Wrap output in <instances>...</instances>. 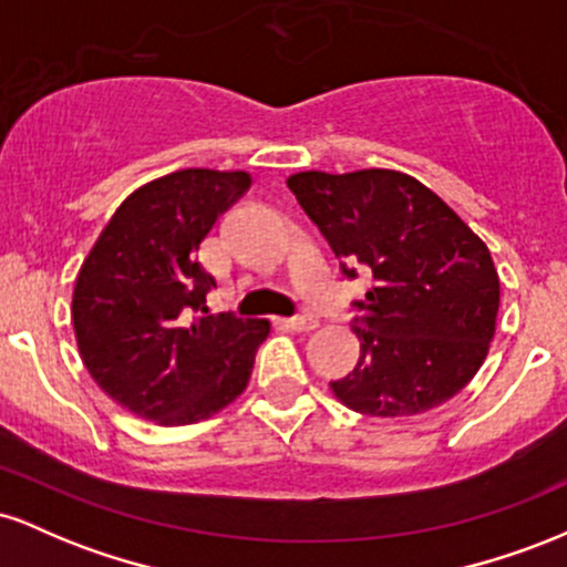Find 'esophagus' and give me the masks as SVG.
Instances as JSON below:
<instances>
[{
	"mask_svg": "<svg viewBox=\"0 0 567 567\" xmlns=\"http://www.w3.org/2000/svg\"><path fill=\"white\" fill-rule=\"evenodd\" d=\"M285 322H288L290 330H298V333L317 328V317H311V315H296V317H290V320H285Z\"/></svg>",
	"mask_w": 567,
	"mask_h": 567,
	"instance_id": "esophagus-1",
	"label": "esophagus"
}]
</instances>
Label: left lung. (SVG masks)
Here are the masks:
<instances>
[{"label": "left lung", "instance_id": "obj_1", "mask_svg": "<svg viewBox=\"0 0 567 567\" xmlns=\"http://www.w3.org/2000/svg\"><path fill=\"white\" fill-rule=\"evenodd\" d=\"M290 192L328 239L343 279L375 285L354 301L360 360L330 389L365 415L426 413L458 394L496 333L491 250L432 188L396 171L296 173Z\"/></svg>", "mask_w": 567, "mask_h": 567}]
</instances>
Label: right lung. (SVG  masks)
<instances>
[{"label":"right lung","instance_id":"add662e5","mask_svg":"<svg viewBox=\"0 0 567 567\" xmlns=\"http://www.w3.org/2000/svg\"><path fill=\"white\" fill-rule=\"evenodd\" d=\"M250 188L247 173L188 167L116 207L76 277L71 320L84 368L138 419H210L250 381L266 320L207 315L216 279L199 245Z\"/></svg>","mask_w":567,"mask_h":567}]
</instances>
